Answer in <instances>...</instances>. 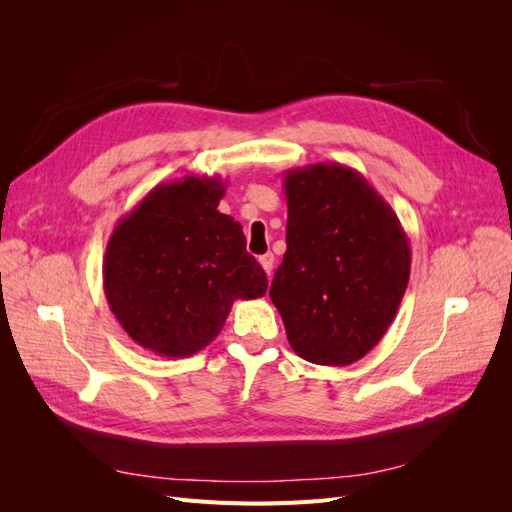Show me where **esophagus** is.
<instances>
[{"mask_svg":"<svg viewBox=\"0 0 512 512\" xmlns=\"http://www.w3.org/2000/svg\"><path fill=\"white\" fill-rule=\"evenodd\" d=\"M260 265H262V269H265L267 271V275L271 277V271H273V262H275V256L271 254V252H267V254H262L260 258Z\"/></svg>","mask_w":512,"mask_h":512,"instance_id":"34e87169","label":"esophagus"}]
</instances>
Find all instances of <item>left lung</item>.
I'll use <instances>...</instances> for the list:
<instances>
[{
  "label": "left lung",
  "instance_id": "1",
  "mask_svg": "<svg viewBox=\"0 0 512 512\" xmlns=\"http://www.w3.org/2000/svg\"><path fill=\"white\" fill-rule=\"evenodd\" d=\"M286 254L269 297L301 359L356 363L389 331L410 280V241L359 170L320 162L284 173Z\"/></svg>",
  "mask_w": 512,
  "mask_h": 512
}]
</instances>
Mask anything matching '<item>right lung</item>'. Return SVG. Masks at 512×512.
Returning a JSON list of instances; mask_svg holds the SVG:
<instances>
[{
  "label": "right lung",
  "mask_w": 512,
  "mask_h": 512,
  "mask_svg": "<svg viewBox=\"0 0 512 512\" xmlns=\"http://www.w3.org/2000/svg\"><path fill=\"white\" fill-rule=\"evenodd\" d=\"M222 177L188 175L153 188L117 222L102 280L134 342L166 359L207 348L237 299L265 297L267 275L245 252L239 222L218 211Z\"/></svg>",
  "instance_id": "1"
}]
</instances>
